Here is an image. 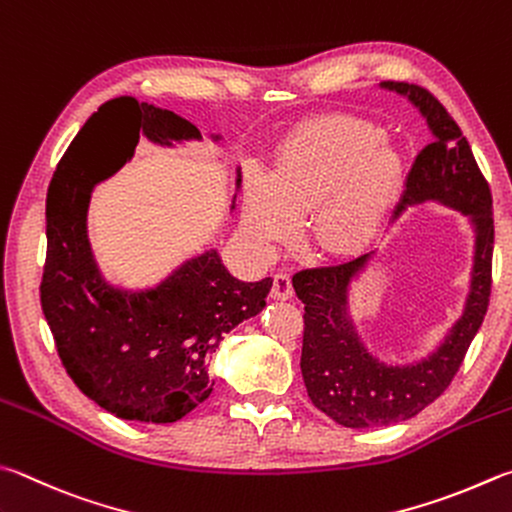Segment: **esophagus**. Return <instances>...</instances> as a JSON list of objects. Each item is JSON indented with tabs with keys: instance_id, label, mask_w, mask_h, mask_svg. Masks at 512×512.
<instances>
[{
	"instance_id": "esophagus-1",
	"label": "esophagus",
	"mask_w": 512,
	"mask_h": 512,
	"mask_svg": "<svg viewBox=\"0 0 512 512\" xmlns=\"http://www.w3.org/2000/svg\"><path fill=\"white\" fill-rule=\"evenodd\" d=\"M271 295L275 300H288V297L293 295V284H291V275L286 271H277L273 275V288H271Z\"/></svg>"
}]
</instances>
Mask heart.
<instances>
[{"label":"heart","mask_w":512,"mask_h":512,"mask_svg":"<svg viewBox=\"0 0 512 512\" xmlns=\"http://www.w3.org/2000/svg\"><path fill=\"white\" fill-rule=\"evenodd\" d=\"M403 156L385 132L358 118H318L295 127L277 147L273 172H250L244 232L259 255H271L306 212V237L331 255L356 253L401 197Z\"/></svg>","instance_id":"obj_1"}]
</instances>
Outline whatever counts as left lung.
I'll list each match as a JSON object with an SVG mask.
<instances>
[{
	"label": "left lung",
	"instance_id": "8db88e82",
	"mask_svg": "<svg viewBox=\"0 0 512 512\" xmlns=\"http://www.w3.org/2000/svg\"><path fill=\"white\" fill-rule=\"evenodd\" d=\"M383 87L410 98L432 129V143L418 152L407 174L396 215L414 203L441 201L475 221L477 250L466 311L443 347L412 367L380 365L362 349L347 322L349 280L362 271L371 255H360L342 264L304 268L293 275L295 293L304 302L300 367L306 392L320 412L353 430L405 421L434 403L457 376L470 342L486 318L492 291V194L468 141L461 136L448 109L425 87L396 80H385Z\"/></svg>",
	"mask_w": 512,
	"mask_h": 512
}]
</instances>
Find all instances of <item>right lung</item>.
<instances>
[{
    "instance_id": "right-lung-1",
    "label": "right lung",
    "mask_w": 512,
    "mask_h": 512,
    "mask_svg": "<svg viewBox=\"0 0 512 512\" xmlns=\"http://www.w3.org/2000/svg\"><path fill=\"white\" fill-rule=\"evenodd\" d=\"M141 134L170 145L199 138V129L132 96L109 100L87 120L46 194L40 302L62 367L82 394L127 421L174 423L210 396L212 353L224 333L264 309L273 280L239 282L210 250L152 291L125 293L102 282L87 241L91 188L105 179L96 159L116 147L118 170Z\"/></svg>"
}]
</instances>
